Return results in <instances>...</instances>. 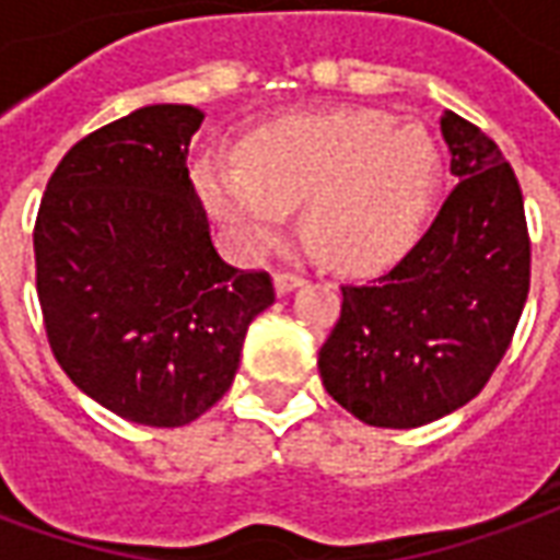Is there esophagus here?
<instances>
[{"mask_svg": "<svg viewBox=\"0 0 560 560\" xmlns=\"http://www.w3.org/2000/svg\"><path fill=\"white\" fill-rule=\"evenodd\" d=\"M304 283V275H298V271H277L275 275V289L277 295H289L292 289Z\"/></svg>", "mask_w": 560, "mask_h": 560, "instance_id": "1", "label": "esophagus"}]
</instances>
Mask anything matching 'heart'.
Returning <instances> with one entry per match:
<instances>
[{
    "instance_id": "obj_1",
    "label": "heart",
    "mask_w": 560,
    "mask_h": 560,
    "mask_svg": "<svg viewBox=\"0 0 560 560\" xmlns=\"http://www.w3.org/2000/svg\"><path fill=\"white\" fill-rule=\"evenodd\" d=\"M430 130L378 109L292 116L241 142L238 163L199 158L208 214L247 253L275 247L292 208L313 253L334 268L397 262L418 241L442 185Z\"/></svg>"
}]
</instances>
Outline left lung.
Wrapping results in <instances>:
<instances>
[{"instance_id": "left-lung-1", "label": "left lung", "mask_w": 560, "mask_h": 560, "mask_svg": "<svg viewBox=\"0 0 560 560\" xmlns=\"http://www.w3.org/2000/svg\"><path fill=\"white\" fill-rule=\"evenodd\" d=\"M459 178L427 235L387 275L340 285L322 385L370 427L411 430L475 399L510 349L532 285L513 166L483 130L444 113Z\"/></svg>"}]
</instances>
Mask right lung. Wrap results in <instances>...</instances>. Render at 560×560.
<instances>
[{"instance_id": "add662e5", "label": "right lung", "mask_w": 560, "mask_h": 560, "mask_svg": "<svg viewBox=\"0 0 560 560\" xmlns=\"http://www.w3.org/2000/svg\"><path fill=\"white\" fill-rule=\"evenodd\" d=\"M202 113L154 104L71 145L35 218V283L52 358L142 427H185L230 390L268 271L211 244L187 173Z\"/></svg>"}]
</instances>
